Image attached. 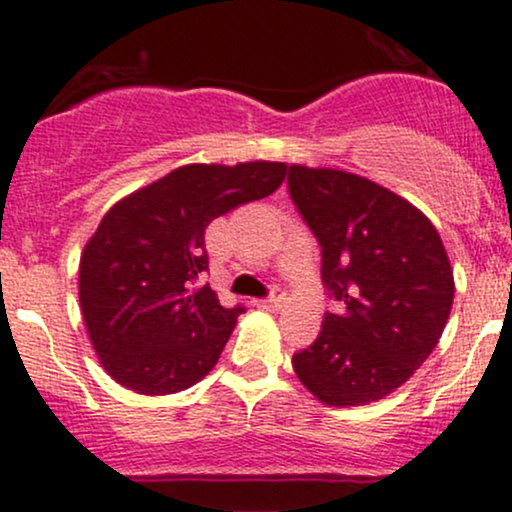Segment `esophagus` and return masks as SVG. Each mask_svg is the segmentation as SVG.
<instances>
[{"instance_id": "esophagus-1", "label": "esophagus", "mask_w": 512, "mask_h": 512, "mask_svg": "<svg viewBox=\"0 0 512 512\" xmlns=\"http://www.w3.org/2000/svg\"><path fill=\"white\" fill-rule=\"evenodd\" d=\"M286 303V293L279 289V286H272V291H269V296L264 298L262 301V308H272V310H276V308H281V305Z\"/></svg>"}]
</instances>
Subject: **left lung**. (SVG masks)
<instances>
[{
	"instance_id": "obj_1",
	"label": "left lung",
	"mask_w": 512,
	"mask_h": 512,
	"mask_svg": "<svg viewBox=\"0 0 512 512\" xmlns=\"http://www.w3.org/2000/svg\"><path fill=\"white\" fill-rule=\"evenodd\" d=\"M289 195L322 252L337 301L293 370L320 402L361 407L395 392L436 349L455 281L433 223L361 175L289 168Z\"/></svg>"
}]
</instances>
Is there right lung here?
Instances as JSON below:
<instances>
[{
    "label": "right lung",
    "instance_id": "obj_1",
    "mask_svg": "<svg viewBox=\"0 0 512 512\" xmlns=\"http://www.w3.org/2000/svg\"><path fill=\"white\" fill-rule=\"evenodd\" d=\"M284 175L286 163H192L103 216L81 255L79 301L110 378L139 395H173L216 366L245 308H223L199 286L209 269L204 231L272 195Z\"/></svg>",
    "mask_w": 512,
    "mask_h": 512
}]
</instances>
